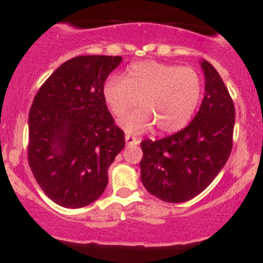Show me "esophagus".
I'll use <instances>...</instances> for the list:
<instances>
[{"label":"esophagus","mask_w":263,"mask_h":263,"mask_svg":"<svg viewBox=\"0 0 263 263\" xmlns=\"http://www.w3.org/2000/svg\"><path fill=\"white\" fill-rule=\"evenodd\" d=\"M126 144L128 145V146H131V145H139L140 144V140L136 139V137L131 136V135H126Z\"/></svg>","instance_id":"esophagus-1"}]
</instances>
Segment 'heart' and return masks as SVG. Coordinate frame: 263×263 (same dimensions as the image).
<instances>
[{
  "label": "heart",
  "instance_id": "1",
  "mask_svg": "<svg viewBox=\"0 0 263 263\" xmlns=\"http://www.w3.org/2000/svg\"><path fill=\"white\" fill-rule=\"evenodd\" d=\"M202 81L192 67L142 61L128 67L124 78L112 75L103 85V97L128 134H142L154 124L161 132L182 129L192 118L201 99Z\"/></svg>",
  "mask_w": 263,
  "mask_h": 263
}]
</instances>
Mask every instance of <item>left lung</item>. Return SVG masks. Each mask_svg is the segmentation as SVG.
Returning a JSON list of instances; mask_svg holds the SVG:
<instances>
[{
	"mask_svg": "<svg viewBox=\"0 0 263 263\" xmlns=\"http://www.w3.org/2000/svg\"><path fill=\"white\" fill-rule=\"evenodd\" d=\"M205 97L197 115L172 136L144 140L141 182L161 201L185 202L200 195L224 168L232 151L235 109L219 72L201 60Z\"/></svg>",
	"mask_w": 263,
	"mask_h": 263,
	"instance_id": "left-lung-1",
	"label": "left lung"
}]
</instances>
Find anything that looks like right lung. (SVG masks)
<instances>
[{
  "label": "right lung",
  "instance_id": "1",
  "mask_svg": "<svg viewBox=\"0 0 263 263\" xmlns=\"http://www.w3.org/2000/svg\"><path fill=\"white\" fill-rule=\"evenodd\" d=\"M116 55H79L42 85L29 113L28 159L36 182L57 205L79 209L100 197L108 169L124 147L103 97Z\"/></svg>",
  "mask_w": 263,
  "mask_h": 263
}]
</instances>
